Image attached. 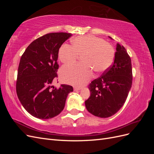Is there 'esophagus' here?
Returning a JSON list of instances; mask_svg holds the SVG:
<instances>
[{
    "label": "esophagus",
    "mask_w": 154,
    "mask_h": 154,
    "mask_svg": "<svg viewBox=\"0 0 154 154\" xmlns=\"http://www.w3.org/2000/svg\"><path fill=\"white\" fill-rule=\"evenodd\" d=\"M80 89H82V87H74V91H78L80 90Z\"/></svg>",
    "instance_id": "34e87169"
}]
</instances>
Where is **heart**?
I'll list each match as a JSON object with an SVG mask.
<instances>
[{
  "label": "heart",
  "instance_id": "heart-1",
  "mask_svg": "<svg viewBox=\"0 0 154 154\" xmlns=\"http://www.w3.org/2000/svg\"><path fill=\"white\" fill-rule=\"evenodd\" d=\"M71 43L72 46L64 44L60 48V60L69 64L82 57L83 63L68 65L61 69L60 78L65 83L82 86L91 78L92 69L96 72H103L114 62L115 51L112 45L98 37L80 36L72 39Z\"/></svg>",
  "mask_w": 154,
  "mask_h": 154
}]
</instances>
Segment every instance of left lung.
Segmentation results:
<instances>
[{"mask_svg": "<svg viewBox=\"0 0 154 154\" xmlns=\"http://www.w3.org/2000/svg\"><path fill=\"white\" fill-rule=\"evenodd\" d=\"M132 83L131 59L126 49L118 44L112 65L88 85L91 96L85 101L87 110L102 118L113 116L124 105Z\"/></svg>", "mask_w": 154, "mask_h": 154, "instance_id": "left-lung-1", "label": "left lung"}]
</instances>
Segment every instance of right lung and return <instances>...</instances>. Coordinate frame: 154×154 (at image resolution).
Wrapping results in <instances>:
<instances>
[{"label": "right lung", "mask_w": 154, "mask_h": 154, "mask_svg": "<svg viewBox=\"0 0 154 154\" xmlns=\"http://www.w3.org/2000/svg\"><path fill=\"white\" fill-rule=\"evenodd\" d=\"M72 36L67 32H51L29 45L22 55L18 69L16 91L24 108L39 119H51L63 110L71 85L52 86L57 78L58 51Z\"/></svg>", "instance_id": "add662e5"}]
</instances>
